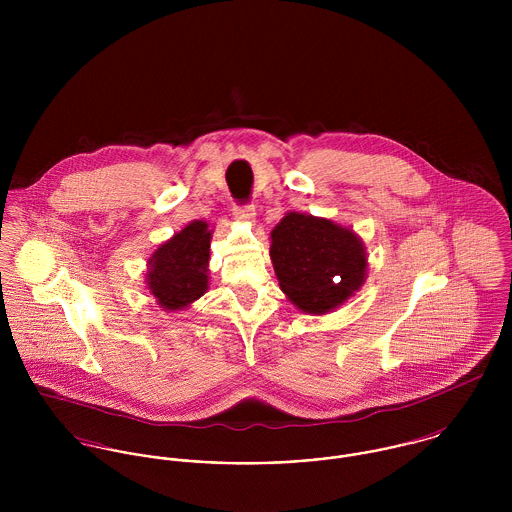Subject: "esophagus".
Instances as JSON below:
<instances>
[{"label":"esophagus","instance_id":"34e87169","mask_svg":"<svg viewBox=\"0 0 512 512\" xmlns=\"http://www.w3.org/2000/svg\"><path fill=\"white\" fill-rule=\"evenodd\" d=\"M234 217L240 220H254L256 217V211H254V205L252 203H244V205H234Z\"/></svg>","mask_w":512,"mask_h":512}]
</instances>
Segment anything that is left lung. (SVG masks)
<instances>
[{
  "mask_svg": "<svg viewBox=\"0 0 512 512\" xmlns=\"http://www.w3.org/2000/svg\"><path fill=\"white\" fill-rule=\"evenodd\" d=\"M270 256L280 288L307 313H325L365 280L363 242L327 219L290 213L272 230Z\"/></svg>",
  "mask_w": 512,
  "mask_h": 512,
  "instance_id": "obj_1",
  "label": "left lung"
}]
</instances>
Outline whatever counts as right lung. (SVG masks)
I'll return each instance as SVG.
<instances>
[{
    "label": "right lung",
    "mask_w": 512,
    "mask_h": 512,
    "mask_svg": "<svg viewBox=\"0 0 512 512\" xmlns=\"http://www.w3.org/2000/svg\"><path fill=\"white\" fill-rule=\"evenodd\" d=\"M209 246V224L193 220L155 250L149 260L147 286L161 307L169 311L181 309L205 293L209 284Z\"/></svg>",
    "instance_id": "1"
}]
</instances>
